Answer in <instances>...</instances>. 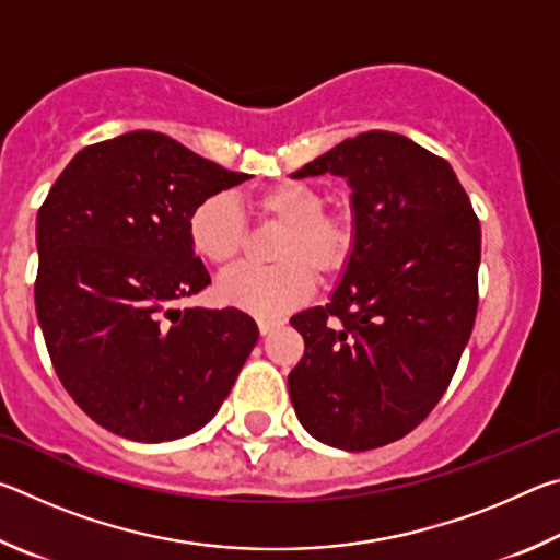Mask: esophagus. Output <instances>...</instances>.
Segmentation results:
<instances>
[{"mask_svg": "<svg viewBox=\"0 0 560 560\" xmlns=\"http://www.w3.org/2000/svg\"><path fill=\"white\" fill-rule=\"evenodd\" d=\"M283 324L281 318H259L257 320V326H259V330H261V336H267V334H271L273 328H279Z\"/></svg>", "mask_w": 560, "mask_h": 560, "instance_id": "obj_1", "label": "esophagus"}]
</instances>
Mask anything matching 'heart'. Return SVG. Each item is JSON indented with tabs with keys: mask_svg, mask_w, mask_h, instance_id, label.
<instances>
[{
	"mask_svg": "<svg viewBox=\"0 0 560 560\" xmlns=\"http://www.w3.org/2000/svg\"><path fill=\"white\" fill-rule=\"evenodd\" d=\"M249 207L261 220L287 226L273 257L281 264L254 267L244 264L226 271L220 299L226 306L269 318L296 308L314 291V273L338 277L355 249V214L350 210L326 212V195L303 179L259 189ZM187 236L192 249L214 267L236 259L246 240V217L240 202L226 192H214L189 212Z\"/></svg>",
	"mask_w": 560,
	"mask_h": 560,
	"instance_id": "b5f03b06",
	"label": "heart"
}]
</instances>
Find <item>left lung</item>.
<instances>
[{
	"instance_id": "left-lung-1",
	"label": "left lung",
	"mask_w": 560,
	"mask_h": 560,
	"mask_svg": "<svg viewBox=\"0 0 560 560\" xmlns=\"http://www.w3.org/2000/svg\"><path fill=\"white\" fill-rule=\"evenodd\" d=\"M346 177L355 249L326 306L291 326L299 422L365 452L412 432L447 390L477 318L481 230L447 160L387 130L348 138L293 177Z\"/></svg>"
}]
</instances>
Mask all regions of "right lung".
Returning <instances> with one entry per match:
<instances>
[{"instance_id": "obj_1", "label": "right lung", "mask_w": 560, "mask_h": 560, "mask_svg": "<svg viewBox=\"0 0 560 560\" xmlns=\"http://www.w3.org/2000/svg\"><path fill=\"white\" fill-rule=\"evenodd\" d=\"M249 179L153 130L83 148L36 214V316L54 371L132 442L202 430L259 328L240 308H177L210 283L187 236L205 197Z\"/></svg>"}]
</instances>
